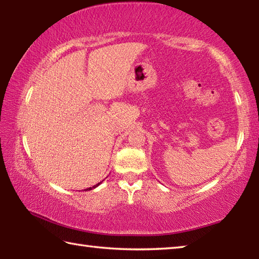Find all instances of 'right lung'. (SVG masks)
Wrapping results in <instances>:
<instances>
[{"mask_svg": "<svg viewBox=\"0 0 259 259\" xmlns=\"http://www.w3.org/2000/svg\"><path fill=\"white\" fill-rule=\"evenodd\" d=\"M101 183H102V182H98V183H97V185H95V186H93V187H91V188H87V189H84V191H87V190H92V189H94V188H96V187H98V186H100V185H101Z\"/></svg>", "mask_w": 259, "mask_h": 259, "instance_id": "obj_1", "label": "right lung"}]
</instances>
